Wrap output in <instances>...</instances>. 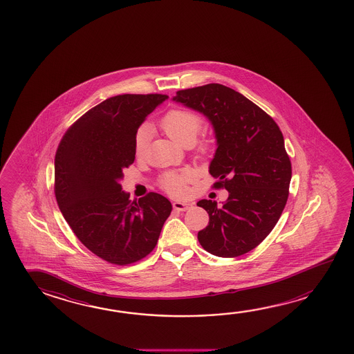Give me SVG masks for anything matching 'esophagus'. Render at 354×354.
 Segmentation results:
<instances>
[{
  "label": "esophagus",
  "mask_w": 354,
  "mask_h": 354,
  "mask_svg": "<svg viewBox=\"0 0 354 354\" xmlns=\"http://www.w3.org/2000/svg\"><path fill=\"white\" fill-rule=\"evenodd\" d=\"M192 206V203H189V201H174L173 203V207L178 209V211H186V209H190Z\"/></svg>",
  "instance_id": "obj_1"
}]
</instances>
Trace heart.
Here are the masks:
<instances>
[{"label": "heart", "instance_id": "b5f03b06", "mask_svg": "<svg viewBox=\"0 0 354 354\" xmlns=\"http://www.w3.org/2000/svg\"><path fill=\"white\" fill-rule=\"evenodd\" d=\"M203 117L196 112L174 109L167 112L159 122L169 138L176 142L178 145H186L196 140L197 134L203 128ZM148 148V131L147 128H140L134 137V154L137 158H143ZM206 145H203L201 149L205 151ZM192 179V173L184 170L179 173H169L164 176L162 185L167 192L174 195H183L186 192V183Z\"/></svg>", "mask_w": 354, "mask_h": 354}]
</instances>
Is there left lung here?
<instances>
[{
  "label": "left lung",
  "instance_id": "obj_1",
  "mask_svg": "<svg viewBox=\"0 0 354 354\" xmlns=\"http://www.w3.org/2000/svg\"><path fill=\"white\" fill-rule=\"evenodd\" d=\"M173 100L211 122L217 149L209 171L214 187L228 192L222 206L197 203L209 216L197 239L217 257L248 253L272 232L288 201L291 162L283 133L261 107L221 84L180 90Z\"/></svg>",
  "mask_w": 354,
  "mask_h": 354
}]
</instances>
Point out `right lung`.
I'll use <instances>...</instances> for the list:
<instances>
[{"mask_svg": "<svg viewBox=\"0 0 354 354\" xmlns=\"http://www.w3.org/2000/svg\"><path fill=\"white\" fill-rule=\"evenodd\" d=\"M167 95H117L87 111L66 131L54 162L59 209L87 250L126 266L157 245L171 203L157 192L131 203L123 170L134 162V137Z\"/></svg>", "mask_w": 354, "mask_h": 354, "instance_id": "1", "label": "right lung"}]
</instances>
